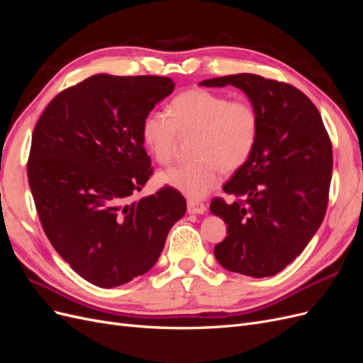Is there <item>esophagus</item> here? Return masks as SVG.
Wrapping results in <instances>:
<instances>
[{
	"mask_svg": "<svg viewBox=\"0 0 363 363\" xmlns=\"http://www.w3.org/2000/svg\"><path fill=\"white\" fill-rule=\"evenodd\" d=\"M207 211V207L199 201H188V213L192 215H201Z\"/></svg>",
	"mask_w": 363,
	"mask_h": 363,
	"instance_id": "1",
	"label": "esophagus"
}]
</instances>
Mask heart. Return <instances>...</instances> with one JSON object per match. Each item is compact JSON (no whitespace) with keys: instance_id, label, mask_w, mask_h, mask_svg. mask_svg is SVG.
Segmentation results:
<instances>
[{"instance_id":"1","label":"heart","mask_w":363,"mask_h":363,"mask_svg":"<svg viewBox=\"0 0 363 363\" xmlns=\"http://www.w3.org/2000/svg\"><path fill=\"white\" fill-rule=\"evenodd\" d=\"M168 113L152 111L140 125L142 142L160 164L174 159L179 133H196L192 162L160 172L159 180L189 199H204L223 179L251 159L260 135V115L248 100H230L201 87L174 98Z\"/></svg>"}]
</instances>
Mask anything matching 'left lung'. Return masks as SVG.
Returning <instances> with one entry per match:
<instances>
[{"label": "left lung", "mask_w": 363, "mask_h": 363, "mask_svg": "<svg viewBox=\"0 0 363 363\" xmlns=\"http://www.w3.org/2000/svg\"><path fill=\"white\" fill-rule=\"evenodd\" d=\"M200 84L238 87L260 115L255 152L224 184L238 200L211 203L228 233L215 245V257L244 276H276L301 255L324 219L333 169L330 138L315 104L292 84L256 74Z\"/></svg>", "instance_id": "obj_1"}]
</instances>
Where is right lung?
<instances>
[{
	"instance_id": "add662e5",
	"label": "right lung",
	"mask_w": 363,
	"mask_h": 363,
	"mask_svg": "<svg viewBox=\"0 0 363 363\" xmlns=\"http://www.w3.org/2000/svg\"><path fill=\"white\" fill-rule=\"evenodd\" d=\"M174 86L169 77L96 74L51 100L33 131L27 175L43 232L98 288L148 272L186 212L171 186L130 201L152 175L142 121Z\"/></svg>"
}]
</instances>
